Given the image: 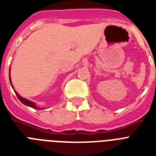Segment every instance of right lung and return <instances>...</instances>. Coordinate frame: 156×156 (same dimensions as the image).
<instances>
[{
	"mask_svg": "<svg viewBox=\"0 0 156 156\" xmlns=\"http://www.w3.org/2000/svg\"><path fill=\"white\" fill-rule=\"evenodd\" d=\"M9 80H10V83H11L12 87V88H13V86H12V82H11V77H10V70H9ZM15 93H16V96H17V98H19V100L20 101V102H22V103H23L24 105L30 106V107H32V108H34V109H36V110H41V109L42 110V108H39V107H38V106H36V104H35V103H34V102H30V101L27 100V99H26V98L21 97L20 95V94L16 92V91H15Z\"/></svg>",
	"mask_w": 156,
	"mask_h": 156,
	"instance_id": "add662e5",
	"label": "right lung"
}]
</instances>
